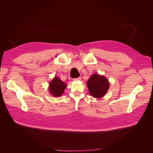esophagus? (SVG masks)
Segmentation results:
<instances>
[{"mask_svg":"<svg viewBox=\"0 0 153 153\" xmlns=\"http://www.w3.org/2000/svg\"><path fill=\"white\" fill-rule=\"evenodd\" d=\"M81 77H78V78H74V80H81Z\"/></svg>","mask_w":153,"mask_h":153,"instance_id":"1","label":"esophagus"}]
</instances>
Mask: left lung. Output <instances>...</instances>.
I'll list each match as a JSON object with an SVG mask.
<instances>
[{
  "instance_id": "left-lung-1",
  "label": "left lung",
  "mask_w": 153,
  "mask_h": 153,
  "mask_svg": "<svg viewBox=\"0 0 153 153\" xmlns=\"http://www.w3.org/2000/svg\"><path fill=\"white\" fill-rule=\"evenodd\" d=\"M87 85L91 96L97 98L103 97L109 87L108 80L98 74L92 75L88 80Z\"/></svg>"
}]
</instances>
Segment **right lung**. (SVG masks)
<instances>
[{"label":"right lung","mask_w":153,"mask_h":153,"mask_svg":"<svg viewBox=\"0 0 153 153\" xmlns=\"http://www.w3.org/2000/svg\"><path fill=\"white\" fill-rule=\"evenodd\" d=\"M66 85L57 77H55L50 84V91L53 96H61Z\"/></svg>","instance_id":"1"}]
</instances>
